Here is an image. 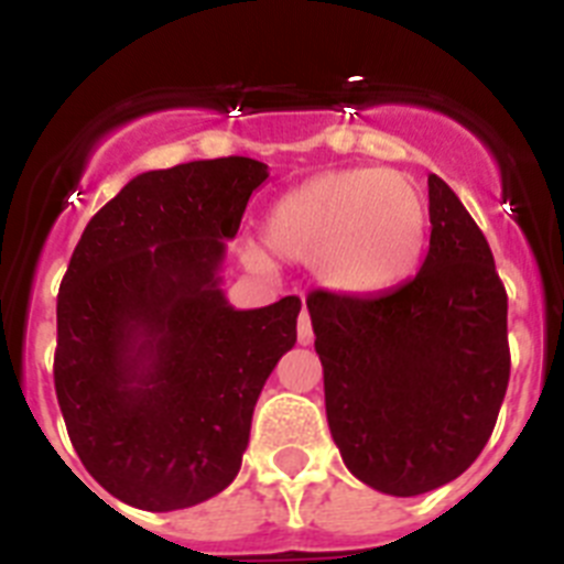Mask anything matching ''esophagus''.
<instances>
[{
	"label": "esophagus",
	"mask_w": 564,
	"mask_h": 564,
	"mask_svg": "<svg viewBox=\"0 0 564 564\" xmlns=\"http://www.w3.org/2000/svg\"><path fill=\"white\" fill-rule=\"evenodd\" d=\"M296 338L299 344H313V325H311V316H307V311H302V316H299V325H296Z\"/></svg>",
	"instance_id": "esophagus-1"
}]
</instances>
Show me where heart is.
Segmentation results:
<instances>
[{"label": "heart", "instance_id": "heart-1", "mask_svg": "<svg viewBox=\"0 0 564 564\" xmlns=\"http://www.w3.org/2000/svg\"><path fill=\"white\" fill-rule=\"evenodd\" d=\"M430 234V208L390 169H338L282 194L268 212L265 246L305 262L327 291L378 296L410 279ZM253 265H265L248 251Z\"/></svg>", "mask_w": 564, "mask_h": 564}]
</instances>
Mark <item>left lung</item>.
I'll use <instances>...</instances> for the list:
<instances>
[{
	"instance_id": "obj_1",
	"label": "left lung",
	"mask_w": 564,
	"mask_h": 564,
	"mask_svg": "<svg viewBox=\"0 0 564 564\" xmlns=\"http://www.w3.org/2000/svg\"><path fill=\"white\" fill-rule=\"evenodd\" d=\"M430 251L415 279L378 296H307L344 466L392 497L460 477L506 398L508 296L486 237L430 174Z\"/></svg>"
}]
</instances>
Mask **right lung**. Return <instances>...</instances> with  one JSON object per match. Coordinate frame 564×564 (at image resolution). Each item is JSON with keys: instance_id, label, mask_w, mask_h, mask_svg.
I'll list each match as a JSON object with an SVG mask.
<instances>
[{"instance_id": "right-lung-1", "label": "right lung", "mask_w": 564, "mask_h": 564, "mask_svg": "<svg viewBox=\"0 0 564 564\" xmlns=\"http://www.w3.org/2000/svg\"><path fill=\"white\" fill-rule=\"evenodd\" d=\"M268 181L251 158L143 172L87 223L58 288L53 378L69 441L109 495L177 511L237 477L302 302L237 311L226 239Z\"/></svg>"}]
</instances>
